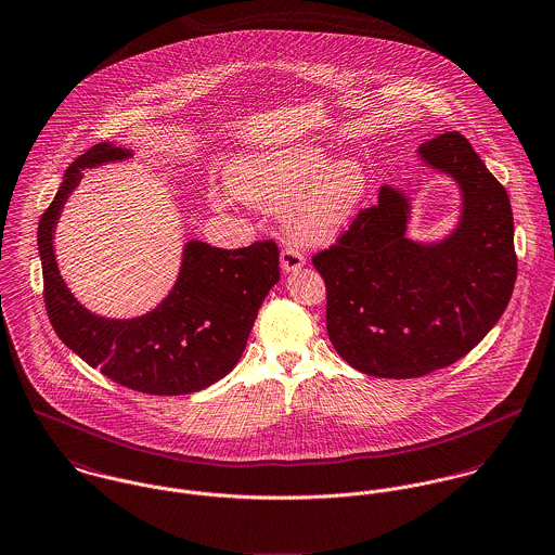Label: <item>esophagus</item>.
I'll use <instances>...</instances> for the list:
<instances>
[{"label":"esophagus","instance_id":"esophagus-1","mask_svg":"<svg viewBox=\"0 0 555 555\" xmlns=\"http://www.w3.org/2000/svg\"><path fill=\"white\" fill-rule=\"evenodd\" d=\"M307 263L305 255L298 248H283L281 250V268L283 272H298Z\"/></svg>","mask_w":555,"mask_h":555}]
</instances>
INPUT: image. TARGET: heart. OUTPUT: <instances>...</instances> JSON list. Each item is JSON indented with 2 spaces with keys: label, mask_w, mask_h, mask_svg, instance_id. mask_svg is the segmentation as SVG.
<instances>
[{
  "label": "heart",
  "mask_w": 555,
  "mask_h": 555,
  "mask_svg": "<svg viewBox=\"0 0 555 555\" xmlns=\"http://www.w3.org/2000/svg\"><path fill=\"white\" fill-rule=\"evenodd\" d=\"M232 183L259 208H283L287 234L302 245H327L349 225L366 195V172L351 157L330 162L319 146L302 144L257 153L234 166ZM221 206V199L215 197Z\"/></svg>",
  "instance_id": "b5f03b06"
}]
</instances>
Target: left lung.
Instances as JSON below:
<instances>
[{"mask_svg":"<svg viewBox=\"0 0 555 555\" xmlns=\"http://www.w3.org/2000/svg\"><path fill=\"white\" fill-rule=\"evenodd\" d=\"M417 153L460 186L449 236L411 241L409 195L383 185L338 243L312 257L334 349L380 378H415L464 358L498 323L517 279L508 195L470 142L447 131Z\"/></svg>","mask_w":555,"mask_h":555,"instance_id":"obj_1","label":"left lung"}]
</instances>
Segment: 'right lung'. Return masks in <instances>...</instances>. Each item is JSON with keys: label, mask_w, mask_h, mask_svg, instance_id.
I'll list each match as a JSON object with an SVG mask.
<instances>
[{"label": "right lung", "mask_w": 555, "mask_h": 555, "mask_svg": "<svg viewBox=\"0 0 555 555\" xmlns=\"http://www.w3.org/2000/svg\"><path fill=\"white\" fill-rule=\"evenodd\" d=\"M129 157V149L100 142L65 170L38 228L47 312L63 345L115 383L151 396L193 393L238 364L257 310L281 279L279 248L274 241L234 250L189 241L175 287L151 312L108 319L87 310L60 274L55 225L85 168Z\"/></svg>", "instance_id": "right-lung-1"}]
</instances>
